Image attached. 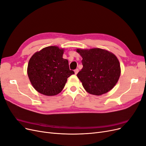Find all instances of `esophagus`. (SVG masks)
I'll return each mask as SVG.
<instances>
[{"instance_id":"1","label":"esophagus","mask_w":146,"mask_h":146,"mask_svg":"<svg viewBox=\"0 0 146 146\" xmlns=\"http://www.w3.org/2000/svg\"><path fill=\"white\" fill-rule=\"evenodd\" d=\"M78 71H79V70H78V69H76L74 71V72H75V74L76 75V74H77V73L78 72Z\"/></svg>"}]
</instances>
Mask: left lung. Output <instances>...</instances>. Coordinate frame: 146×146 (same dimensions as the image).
Returning a JSON list of instances; mask_svg holds the SVG:
<instances>
[{"mask_svg":"<svg viewBox=\"0 0 146 146\" xmlns=\"http://www.w3.org/2000/svg\"><path fill=\"white\" fill-rule=\"evenodd\" d=\"M76 51L83 58V67L77 77L85 90L99 96L111 90L121 73L120 62L115 55L99 48H77Z\"/></svg>","mask_w":146,"mask_h":146,"instance_id":"8db88e82","label":"left lung"}]
</instances>
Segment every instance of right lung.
Instances as JSON below:
<instances>
[{
    "label": "right lung",
    "instance_id": "obj_1",
    "mask_svg": "<svg viewBox=\"0 0 146 146\" xmlns=\"http://www.w3.org/2000/svg\"><path fill=\"white\" fill-rule=\"evenodd\" d=\"M65 49L46 46L36 51L29 61L27 72L31 83L39 93L55 96L62 92L67 79L74 72L69 69L67 59L63 58Z\"/></svg>",
    "mask_w": 146,
    "mask_h": 146
}]
</instances>
